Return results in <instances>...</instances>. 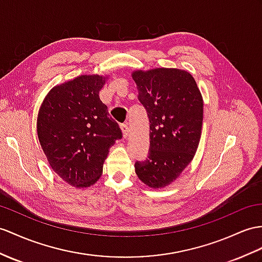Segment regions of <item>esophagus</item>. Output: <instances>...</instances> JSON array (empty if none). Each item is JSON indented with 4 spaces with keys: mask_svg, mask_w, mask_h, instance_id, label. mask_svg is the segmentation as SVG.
Here are the masks:
<instances>
[{
    "mask_svg": "<svg viewBox=\"0 0 262 262\" xmlns=\"http://www.w3.org/2000/svg\"><path fill=\"white\" fill-rule=\"evenodd\" d=\"M121 130H122L123 138H127V136H129V125H127V123L121 124Z\"/></svg>",
    "mask_w": 262,
    "mask_h": 262,
    "instance_id": "esophagus-1",
    "label": "esophagus"
}]
</instances>
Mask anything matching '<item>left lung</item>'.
I'll return each instance as SVG.
<instances>
[{"label":"left lung","instance_id":"1","mask_svg":"<svg viewBox=\"0 0 262 262\" xmlns=\"http://www.w3.org/2000/svg\"><path fill=\"white\" fill-rule=\"evenodd\" d=\"M138 99L150 122V149L135 163L139 179L162 188L177 179L191 162L199 145L203 100L192 75L178 69L136 71Z\"/></svg>","mask_w":262,"mask_h":262}]
</instances>
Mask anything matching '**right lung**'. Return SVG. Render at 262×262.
<instances>
[{
    "label": "right lung",
    "instance_id": "1",
    "mask_svg": "<svg viewBox=\"0 0 262 262\" xmlns=\"http://www.w3.org/2000/svg\"><path fill=\"white\" fill-rule=\"evenodd\" d=\"M104 80L81 75L53 88L37 116V137L55 173L73 187H90L102 174L109 149L122 138L99 98Z\"/></svg>",
    "mask_w": 262,
    "mask_h": 262
}]
</instances>
